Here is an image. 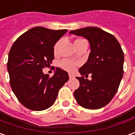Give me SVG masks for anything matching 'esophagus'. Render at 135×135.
Returning a JSON list of instances; mask_svg holds the SVG:
<instances>
[{"label":"esophagus","instance_id":"34e87169","mask_svg":"<svg viewBox=\"0 0 135 135\" xmlns=\"http://www.w3.org/2000/svg\"><path fill=\"white\" fill-rule=\"evenodd\" d=\"M69 78L70 79H74V76L73 74H69Z\"/></svg>","mask_w":135,"mask_h":135}]
</instances>
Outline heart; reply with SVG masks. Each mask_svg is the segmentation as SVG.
Returning a JSON list of instances; mask_svg holds the SVG:
<instances>
[{
	"instance_id": "1",
	"label": "heart",
	"mask_w": 135,
	"mask_h": 135,
	"mask_svg": "<svg viewBox=\"0 0 135 135\" xmlns=\"http://www.w3.org/2000/svg\"><path fill=\"white\" fill-rule=\"evenodd\" d=\"M81 40V39H77L76 41ZM60 41H57L56 44L54 45V47H53V52L56 54L57 53L58 51V47H59V45ZM79 63L76 61H74L73 60H70V59H63L60 61V67H61L62 69L65 70L67 71H69V72H73L74 70H76V67L78 66Z\"/></svg>"
}]
</instances>
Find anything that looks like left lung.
I'll list each match as a JSON object with an SVG mask.
<instances>
[{
  "label": "left lung",
  "mask_w": 135,
  "mask_h": 135,
  "mask_svg": "<svg viewBox=\"0 0 135 135\" xmlns=\"http://www.w3.org/2000/svg\"><path fill=\"white\" fill-rule=\"evenodd\" d=\"M70 34L83 36L91 47L87 62L79 71V87L74 97L79 105L88 109H99L110 103L118 90L123 75L124 53L114 36L93 27L71 30ZM91 74V80L84 76Z\"/></svg>",
  "instance_id": "left-lung-1"
}]
</instances>
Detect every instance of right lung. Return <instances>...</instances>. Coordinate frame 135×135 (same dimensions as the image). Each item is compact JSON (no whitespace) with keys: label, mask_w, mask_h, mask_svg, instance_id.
<instances>
[{"label":"right lung","mask_w":135,"mask_h":135,"mask_svg":"<svg viewBox=\"0 0 135 135\" xmlns=\"http://www.w3.org/2000/svg\"><path fill=\"white\" fill-rule=\"evenodd\" d=\"M67 30L36 27L18 37L11 47L7 70L11 88L19 102L32 111H42L56 101L68 74L57 68L52 77L44 74L54 59L53 47Z\"/></svg>","instance_id":"add662e5"}]
</instances>
